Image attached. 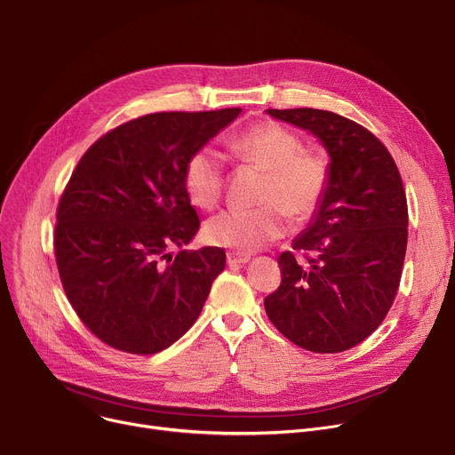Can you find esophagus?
Wrapping results in <instances>:
<instances>
[{
  "label": "esophagus",
  "instance_id": "1",
  "mask_svg": "<svg viewBox=\"0 0 455 455\" xmlns=\"http://www.w3.org/2000/svg\"><path fill=\"white\" fill-rule=\"evenodd\" d=\"M251 260V255L248 253H238V251H229L228 253V264H246Z\"/></svg>",
  "mask_w": 455,
  "mask_h": 455
}]
</instances>
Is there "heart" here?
<instances>
[{
  "instance_id": "b5f03b06",
  "label": "heart",
  "mask_w": 455,
  "mask_h": 455,
  "mask_svg": "<svg viewBox=\"0 0 455 455\" xmlns=\"http://www.w3.org/2000/svg\"><path fill=\"white\" fill-rule=\"evenodd\" d=\"M228 149L243 165L266 171L259 209H228L209 219L205 238L235 251H255L286 233L290 217L306 222L321 209L331 165L324 151L304 148L302 138L283 124L264 120L228 140ZM184 189L193 205L213 209L226 189L220 155L202 146L184 165Z\"/></svg>"
}]
</instances>
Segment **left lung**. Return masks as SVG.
Returning a JSON list of instances; mask_svg holds the SVG:
<instances>
[{"label":"left lung","instance_id":"1","mask_svg":"<svg viewBox=\"0 0 455 455\" xmlns=\"http://www.w3.org/2000/svg\"><path fill=\"white\" fill-rule=\"evenodd\" d=\"M267 113L321 138L331 180L315 222L293 242L295 251L278 257L283 281L264 307L297 346L344 352L379 328L399 290L408 240L401 172L387 146L354 120L309 108Z\"/></svg>","mask_w":455,"mask_h":455}]
</instances>
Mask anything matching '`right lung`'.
Wrapping results in <instances>:
<instances>
[{
  "instance_id": "1",
  "label": "right lung",
  "mask_w": 455,
  "mask_h": 455,
  "mask_svg": "<svg viewBox=\"0 0 455 455\" xmlns=\"http://www.w3.org/2000/svg\"><path fill=\"white\" fill-rule=\"evenodd\" d=\"M240 111L140 116L100 136L80 158L58 202L54 257L68 302L101 342L151 355L198 319L226 253H169L200 226L184 165Z\"/></svg>"
}]
</instances>
